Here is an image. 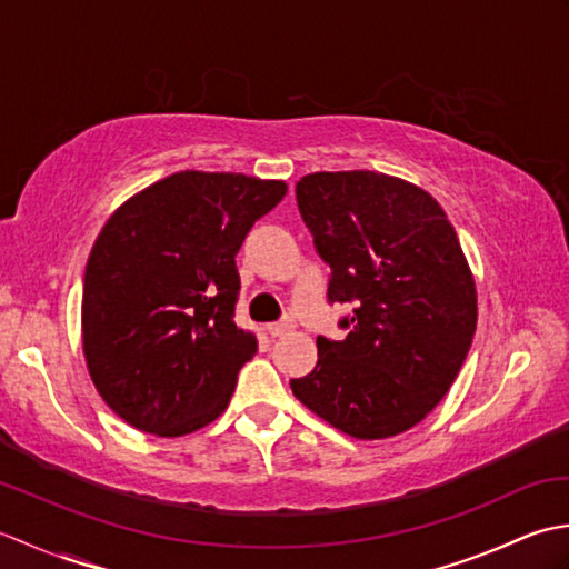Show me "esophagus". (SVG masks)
I'll return each mask as SVG.
<instances>
[{
	"instance_id": "34e87169",
	"label": "esophagus",
	"mask_w": 569,
	"mask_h": 569,
	"mask_svg": "<svg viewBox=\"0 0 569 569\" xmlns=\"http://www.w3.org/2000/svg\"><path fill=\"white\" fill-rule=\"evenodd\" d=\"M293 330V320H278V322H271L269 328H266V332H269L271 337H283L286 332Z\"/></svg>"
}]
</instances>
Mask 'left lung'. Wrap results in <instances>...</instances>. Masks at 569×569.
<instances>
[{
    "label": "left lung",
    "mask_w": 569,
    "mask_h": 569,
    "mask_svg": "<svg viewBox=\"0 0 569 569\" xmlns=\"http://www.w3.org/2000/svg\"><path fill=\"white\" fill-rule=\"evenodd\" d=\"M300 217L349 306L345 340L318 337V365L291 379L303 406L359 440L413 428L440 403L477 328V291L447 214L426 190L373 171L310 173Z\"/></svg>",
    "instance_id": "8db88e82"
}]
</instances>
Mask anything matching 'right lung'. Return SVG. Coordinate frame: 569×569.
I'll use <instances>...</instances> for the list:
<instances>
[{
  "label": "right lung",
  "instance_id": "1",
  "mask_svg": "<svg viewBox=\"0 0 569 569\" xmlns=\"http://www.w3.org/2000/svg\"><path fill=\"white\" fill-rule=\"evenodd\" d=\"M281 180L180 171L119 208L90 251L82 347L104 403L176 438L227 408L257 335L234 322L237 253Z\"/></svg>",
  "mask_w": 569,
  "mask_h": 569
}]
</instances>
